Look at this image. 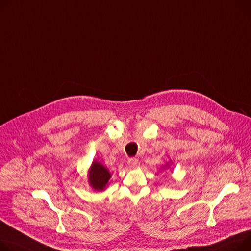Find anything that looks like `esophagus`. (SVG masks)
I'll return each instance as SVG.
<instances>
[{
	"mask_svg": "<svg viewBox=\"0 0 251 251\" xmlns=\"http://www.w3.org/2000/svg\"><path fill=\"white\" fill-rule=\"evenodd\" d=\"M127 163H128L130 169H136V168H138V166H139V161L136 158H130V159H128Z\"/></svg>",
	"mask_w": 251,
	"mask_h": 251,
	"instance_id": "1",
	"label": "esophagus"
}]
</instances>
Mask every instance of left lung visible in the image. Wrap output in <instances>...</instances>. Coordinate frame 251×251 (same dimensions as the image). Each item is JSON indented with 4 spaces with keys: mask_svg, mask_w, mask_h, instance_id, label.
Segmentation results:
<instances>
[{
    "mask_svg": "<svg viewBox=\"0 0 251 251\" xmlns=\"http://www.w3.org/2000/svg\"><path fill=\"white\" fill-rule=\"evenodd\" d=\"M170 163H171V162H165V164L162 166L161 169H163V170H165V169H169V168H170Z\"/></svg>",
    "mask_w": 251,
    "mask_h": 251,
    "instance_id": "left-lung-1",
    "label": "left lung"
}]
</instances>
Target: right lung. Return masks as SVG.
Instances as JSON below:
<instances>
[{"mask_svg": "<svg viewBox=\"0 0 251 251\" xmlns=\"http://www.w3.org/2000/svg\"><path fill=\"white\" fill-rule=\"evenodd\" d=\"M111 177V173L101 162L98 160H94L92 162L88 171V181L93 190L97 192L105 191L109 185Z\"/></svg>", "mask_w": 251, "mask_h": 251, "instance_id": "obj_1", "label": "right lung"}]
</instances>
